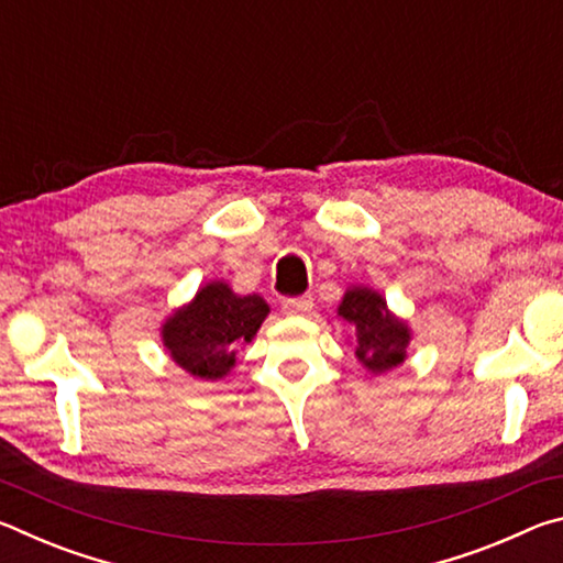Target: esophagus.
<instances>
[{
	"instance_id": "esophagus-1",
	"label": "esophagus",
	"mask_w": 563,
	"mask_h": 563,
	"mask_svg": "<svg viewBox=\"0 0 563 563\" xmlns=\"http://www.w3.org/2000/svg\"><path fill=\"white\" fill-rule=\"evenodd\" d=\"M312 310V298L310 295H302V298H288L283 302V312L290 318H300V316H308Z\"/></svg>"
}]
</instances>
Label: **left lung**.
Listing matches in <instances>:
<instances>
[{"label":"left lung","mask_w":563,"mask_h":563,"mask_svg":"<svg viewBox=\"0 0 563 563\" xmlns=\"http://www.w3.org/2000/svg\"><path fill=\"white\" fill-rule=\"evenodd\" d=\"M338 318L355 328L352 347L367 373L385 375L402 365L412 330L387 308V300L377 290L367 285H352L338 305Z\"/></svg>","instance_id":"8db88e82"}]
</instances>
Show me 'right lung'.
Returning a JSON list of instances; mask_svg holds the SVG:
<instances>
[{"mask_svg": "<svg viewBox=\"0 0 563 563\" xmlns=\"http://www.w3.org/2000/svg\"><path fill=\"white\" fill-rule=\"evenodd\" d=\"M268 312L261 295H238L225 280H211L164 320L161 340L184 373L216 383L235 367L238 347L255 338Z\"/></svg>", "mask_w": 563, "mask_h": 563, "instance_id": "add662e5", "label": "right lung"}]
</instances>
